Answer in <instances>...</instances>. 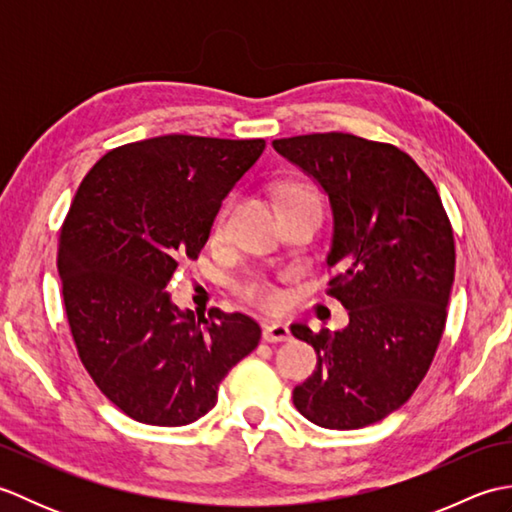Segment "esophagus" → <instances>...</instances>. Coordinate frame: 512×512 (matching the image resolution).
I'll return each mask as SVG.
<instances>
[{
    "instance_id": "obj_1",
    "label": "esophagus",
    "mask_w": 512,
    "mask_h": 512,
    "mask_svg": "<svg viewBox=\"0 0 512 512\" xmlns=\"http://www.w3.org/2000/svg\"><path fill=\"white\" fill-rule=\"evenodd\" d=\"M290 328L288 323H281V321H275V323H266L264 325V341L268 343H281V341H290Z\"/></svg>"
}]
</instances>
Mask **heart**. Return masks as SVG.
Returning a JSON list of instances; mask_svg holds the SVG:
<instances>
[{
	"label": "heart",
	"mask_w": 512,
	"mask_h": 512,
	"mask_svg": "<svg viewBox=\"0 0 512 512\" xmlns=\"http://www.w3.org/2000/svg\"><path fill=\"white\" fill-rule=\"evenodd\" d=\"M284 195H286V200H290V198H299V195H314V193H312V189L303 187V184H290ZM226 215H228V206H224V209L217 213V217H215V222H213V233L215 235H220L224 231ZM239 295H242V299L248 301L250 306H255L259 310H268V312L279 310L286 301L284 292H281L273 284V281H268L264 277L248 279L246 284L239 286Z\"/></svg>",
	"instance_id": "obj_1"
}]
</instances>
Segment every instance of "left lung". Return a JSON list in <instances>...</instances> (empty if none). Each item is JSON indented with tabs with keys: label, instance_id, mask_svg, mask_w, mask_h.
Wrapping results in <instances>:
<instances>
[{
	"label": "left lung",
	"instance_id": "left-lung-1",
	"mask_svg": "<svg viewBox=\"0 0 512 512\" xmlns=\"http://www.w3.org/2000/svg\"><path fill=\"white\" fill-rule=\"evenodd\" d=\"M273 147L328 195L330 295L350 314L336 332L290 325L317 352L292 402L319 427L361 429L405 405L436 356L455 275L449 217L427 173L394 145L330 132Z\"/></svg>",
	"mask_w": 512,
	"mask_h": 512
}]
</instances>
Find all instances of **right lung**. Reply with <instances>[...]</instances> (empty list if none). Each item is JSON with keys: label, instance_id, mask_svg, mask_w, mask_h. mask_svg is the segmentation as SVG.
<instances>
[{"label": "right lung", "instance_id": "obj_1", "mask_svg": "<svg viewBox=\"0 0 512 512\" xmlns=\"http://www.w3.org/2000/svg\"><path fill=\"white\" fill-rule=\"evenodd\" d=\"M266 143L169 134L112 149L90 169L61 226L59 277L81 363L138 422L182 427L217 402L262 328L242 312L195 319L167 292L198 259L222 200Z\"/></svg>", "mask_w": 512, "mask_h": 512}]
</instances>
